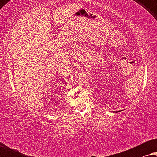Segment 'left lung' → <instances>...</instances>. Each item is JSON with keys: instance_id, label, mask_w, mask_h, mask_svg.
<instances>
[{"instance_id": "8db88e82", "label": "left lung", "mask_w": 157, "mask_h": 157, "mask_svg": "<svg viewBox=\"0 0 157 157\" xmlns=\"http://www.w3.org/2000/svg\"><path fill=\"white\" fill-rule=\"evenodd\" d=\"M119 111H114V112H115V113H118V112H119Z\"/></svg>"}]
</instances>
